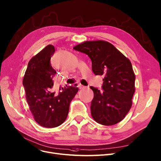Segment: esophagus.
Segmentation results:
<instances>
[{
  "instance_id": "obj_1",
  "label": "esophagus",
  "mask_w": 161,
  "mask_h": 161,
  "mask_svg": "<svg viewBox=\"0 0 161 161\" xmlns=\"http://www.w3.org/2000/svg\"><path fill=\"white\" fill-rule=\"evenodd\" d=\"M78 88H79L80 89H82L83 87H84V86H83V85H81V83L78 84Z\"/></svg>"
}]
</instances>
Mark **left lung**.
<instances>
[{"label":"left lung","instance_id":"left-lung-1","mask_svg":"<svg viewBox=\"0 0 161 161\" xmlns=\"http://www.w3.org/2000/svg\"><path fill=\"white\" fill-rule=\"evenodd\" d=\"M74 49L87 55L93 73L104 76L103 91L90 87L94 92L91 105L92 118L106 126L120 122L130 110L135 91L136 78L129 59L103 40L83 42Z\"/></svg>","mask_w":161,"mask_h":161}]
</instances>
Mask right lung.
Listing matches in <instances>:
<instances>
[{"label": "right lung", "mask_w": 161, "mask_h": 161, "mask_svg": "<svg viewBox=\"0 0 161 161\" xmlns=\"http://www.w3.org/2000/svg\"><path fill=\"white\" fill-rule=\"evenodd\" d=\"M55 52L54 46L48 45L33 57L23 80L25 97L35 120L46 128L57 127L66 120L70 104L78 91L73 86L53 91L57 72L50 60Z\"/></svg>", "instance_id": "right-lung-1"}]
</instances>
